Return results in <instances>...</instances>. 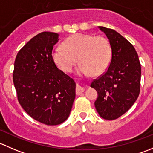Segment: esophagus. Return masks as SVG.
<instances>
[{"label":"esophagus","instance_id":"1","mask_svg":"<svg viewBox=\"0 0 153 153\" xmlns=\"http://www.w3.org/2000/svg\"><path fill=\"white\" fill-rule=\"evenodd\" d=\"M84 90H85V89H84V88L81 87V86L78 85V84L77 85V87H76V94L77 95H80V94H81L82 92H84Z\"/></svg>","mask_w":153,"mask_h":153}]
</instances>
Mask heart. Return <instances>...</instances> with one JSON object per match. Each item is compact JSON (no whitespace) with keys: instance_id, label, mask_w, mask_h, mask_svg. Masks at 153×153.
I'll list each match as a JSON object with an SVG mask.
<instances>
[{"instance_id":"heart-1","label":"heart","mask_w":153,"mask_h":153,"mask_svg":"<svg viewBox=\"0 0 153 153\" xmlns=\"http://www.w3.org/2000/svg\"><path fill=\"white\" fill-rule=\"evenodd\" d=\"M52 57L57 67L65 72H71L78 60L81 62L77 68L78 75H100L110 64L112 49L104 37L76 33L65 40L64 47L54 48Z\"/></svg>"}]
</instances>
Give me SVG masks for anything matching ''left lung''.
<instances>
[{"label":"left lung","mask_w":153,"mask_h":153,"mask_svg":"<svg viewBox=\"0 0 153 153\" xmlns=\"http://www.w3.org/2000/svg\"><path fill=\"white\" fill-rule=\"evenodd\" d=\"M98 28L109 40L112 59L107 71L90 86L98 92L95 106L100 116L114 120L127 112L138 98L141 64L135 48L126 38L113 29Z\"/></svg>","instance_id":"1"}]
</instances>
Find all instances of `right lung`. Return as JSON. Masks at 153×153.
Segmentation results:
<instances>
[{"mask_svg": "<svg viewBox=\"0 0 153 153\" xmlns=\"http://www.w3.org/2000/svg\"><path fill=\"white\" fill-rule=\"evenodd\" d=\"M58 41L55 32L38 34L18 52L14 65L20 104L29 116L50 126L67 119L75 98L76 84L52 59V49Z\"/></svg>", "mask_w": 153, "mask_h": 153, "instance_id": "obj_1", "label": "right lung"}]
</instances>
